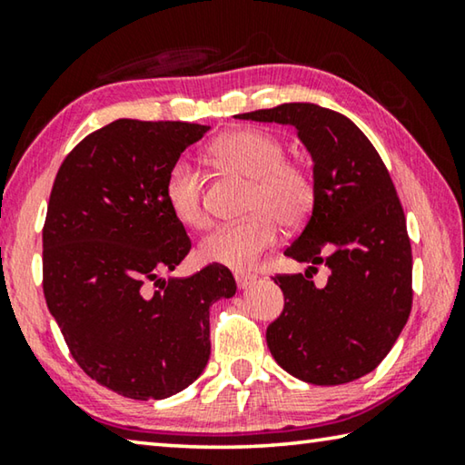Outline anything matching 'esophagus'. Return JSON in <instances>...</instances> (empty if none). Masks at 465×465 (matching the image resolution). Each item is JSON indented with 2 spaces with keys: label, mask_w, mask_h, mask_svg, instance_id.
<instances>
[{
  "label": "esophagus",
  "mask_w": 465,
  "mask_h": 465,
  "mask_svg": "<svg viewBox=\"0 0 465 465\" xmlns=\"http://www.w3.org/2000/svg\"><path fill=\"white\" fill-rule=\"evenodd\" d=\"M256 282V275H250V272H235V283H238L240 290H248L250 285Z\"/></svg>",
  "instance_id": "1"
}]
</instances>
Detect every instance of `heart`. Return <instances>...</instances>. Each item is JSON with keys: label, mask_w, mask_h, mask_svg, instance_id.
Instances as JSON below:
<instances>
[{"label": "heart", "mask_w": 465, "mask_h": 465, "mask_svg": "<svg viewBox=\"0 0 465 465\" xmlns=\"http://www.w3.org/2000/svg\"><path fill=\"white\" fill-rule=\"evenodd\" d=\"M215 157L232 172L254 180L250 190V217L240 223L217 227L201 242L198 254L204 262L230 269H248L264 250L275 244L279 223L298 227L314 204L312 175L285 159V144L262 130H235L213 146ZM165 203L172 215L193 230L206 225L203 180L188 157L175 159L165 175Z\"/></svg>", "instance_id": "obj_1"}]
</instances>
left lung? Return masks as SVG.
Wrapping results in <instances>:
<instances>
[{"label": "left lung", "mask_w": 465, "mask_h": 465, "mask_svg": "<svg viewBox=\"0 0 465 465\" xmlns=\"http://www.w3.org/2000/svg\"><path fill=\"white\" fill-rule=\"evenodd\" d=\"M296 128L312 157L314 204L285 256L311 267L277 275L285 306L267 329L275 362L311 385H343L374 371L411 311V246L385 163L356 124L314 103L235 115ZM325 263L330 279L314 286Z\"/></svg>", "instance_id": "8db88e82"}]
</instances>
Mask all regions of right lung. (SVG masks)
<instances>
[{
  "label": "right lung",
  "instance_id": "obj_1",
  "mask_svg": "<svg viewBox=\"0 0 465 465\" xmlns=\"http://www.w3.org/2000/svg\"><path fill=\"white\" fill-rule=\"evenodd\" d=\"M209 126L115 120L64 159L43 227V292L78 366L130 400H165L211 356L209 308L230 269L163 277L190 252L165 175Z\"/></svg>",
  "mask_w": 465,
  "mask_h": 465
}]
</instances>
